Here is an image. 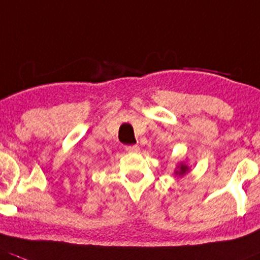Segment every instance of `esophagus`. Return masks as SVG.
Instances as JSON below:
<instances>
[{
    "label": "esophagus",
    "mask_w": 260,
    "mask_h": 260,
    "mask_svg": "<svg viewBox=\"0 0 260 260\" xmlns=\"http://www.w3.org/2000/svg\"><path fill=\"white\" fill-rule=\"evenodd\" d=\"M126 151H129V152H139V146L138 145H129V146H126Z\"/></svg>",
    "instance_id": "esophagus-1"
}]
</instances>
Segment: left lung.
Masks as SVG:
<instances>
[{
	"label": "left lung",
	"mask_w": 260,
	"mask_h": 260,
	"mask_svg": "<svg viewBox=\"0 0 260 260\" xmlns=\"http://www.w3.org/2000/svg\"><path fill=\"white\" fill-rule=\"evenodd\" d=\"M189 171H190V168L188 165H186L185 162H180V164H178L176 169L174 170V174H175L176 176H181V178H183V176L186 175Z\"/></svg>",
	"instance_id": "obj_1"
}]
</instances>
